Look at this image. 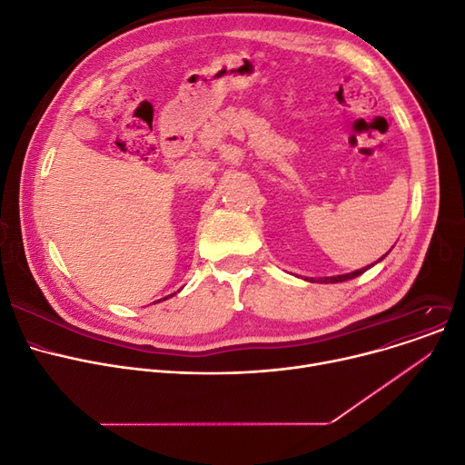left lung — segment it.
<instances>
[{"label":"left lung","instance_id":"obj_1","mask_svg":"<svg viewBox=\"0 0 465 465\" xmlns=\"http://www.w3.org/2000/svg\"><path fill=\"white\" fill-rule=\"evenodd\" d=\"M392 248H394V245H392ZM392 248H391L387 253L381 255L377 261H373V262H370V264H366V266H362V268H357V270L341 272V274H326V276H300V274H292V276H296V278H302V280L312 282V283H341V282H347V280H352V278H357V276L364 274L366 270H370L371 266H375L377 262L383 261V259L392 252Z\"/></svg>","mask_w":465,"mask_h":465}]
</instances>
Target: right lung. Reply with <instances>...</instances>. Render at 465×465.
I'll list each match as a JSON object with an SVG mask.
<instances>
[{"label": "right lung", "mask_w": 465, "mask_h": 465, "mask_svg": "<svg viewBox=\"0 0 465 465\" xmlns=\"http://www.w3.org/2000/svg\"><path fill=\"white\" fill-rule=\"evenodd\" d=\"M173 294H176V292H173ZM173 294H167V296H163V298H159V300H155V302L153 304H157V302H163V300H167V298H171Z\"/></svg>", "instance_id": "1"}]
</instances>
